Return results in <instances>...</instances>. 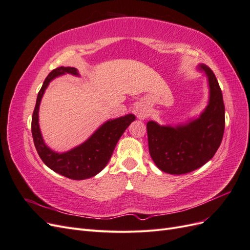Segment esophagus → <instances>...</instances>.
Masks as SVG:
<instances>
[{
    "label": "esophagus",
    "instance_id": "1",
    "mask_svg": "<svg viewBox=\"0 0 250 250\" xmlns=\"http://www.w3.org/2000/svg\"><path fill=\"white\" fill-rule=\"evenodd\" d=\"M134 112H135V115H137V117L139 119H141V120L146 119V118H148L150 116V109H149V107L146 106L145 104H142V103L137 105V107H135Z\"/></svg>",
    "mask_w": 250,
    "mask_h": 250
}]
</instances>
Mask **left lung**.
<instances>
[{
  "mask_svg": "<svg viewBox=\"0 0 250 250\" xmlns=\"http://www.w3.org/2000/svg\"><path fill=\"white\" fill-rule=\"evenodd\" d=\"M208 78V105L200 117L184 125L161 126L147 123L149 153L158 169L169 174H186L200 168L215 155L222 142L225 108L215 74L200 64Z\"/></svg>",
  "mask_w": 250,
  "mask_h": 250,
  "instance_id": "8db88e82",
  "label": "left lung"
}]
</instances>
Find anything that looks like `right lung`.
I'll list each match as a JSON object with an SVG mask.
<instances>
[{"label":"right lung","mask_w":250,"mask_h":250,"mask_svg":"<svg viewBox=\"0 0 250 250\" xmlns=\"http://www.w3.org/2000/svg\"><path fill=\"white\" fill-rule=\"evenodd\" d=\"M65 73L77 75V76L79 75L75 67L59 66L53 70L44 79L43 84L37 95L32 115V137L37 153L51 170L67 178L82 180L97 175L104 169L110 160L118 141L122 137L126 128L135 120V117L130 113L125 117L107 121L100 128H98V130H96L87 141L67 152L57 153L52 151L46 146L42 138L39 125V109L42 95L50 81Z\"/></svg>","instance_id":"1"}]
</instances>
